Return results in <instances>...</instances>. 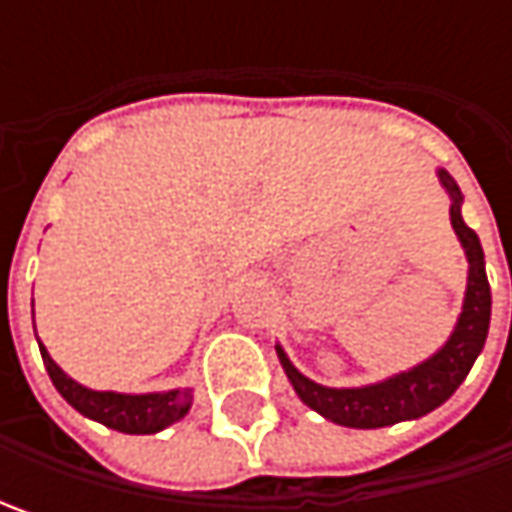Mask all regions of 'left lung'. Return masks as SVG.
<instances>
[{"label":"left lung","mask_w":512,"mask_h":512,"mask_svg":"<svg viewBox=\"0 0 512 512\" xmlns=\"http://www.w3.org/2000/svg\"><path fill=\"white\" fill-rule=\"evenodd\" d=\"M439 185L450 199V225L459 239L467 259V287H464L462 313L444 344L430 353L424 362L399 370L379 382L359 384V387H327V384L307 379L305 373L290 362L282 344H276L279 362L285 367L287 382L293 384L296 396L325 416L327 422L356 427V430H376L399 422L422 419L430 410L442 407L459 384L467 379L473 362L479 359L487 330H490V282L484 270V250L479 236L464 225L462 205L464 196L456 179L444 168L436 170Z\"/></svg>","instance_id":"obj_1"}]
</instances>
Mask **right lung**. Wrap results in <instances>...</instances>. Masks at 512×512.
Listing matches in <instances>:
<instances>
[{"mask_svg": "<svg viewBox=\"0 0 512 512\" xmlns=\"http://www.w3.org/2000/svg\"><path fill=\"white\" fill-rule=\"evenodd\" d=\"M33 333H36V325H33ZM39 353H42L45 370H48L53 387L59 390V396L82 416L105 424L110 430H119V433H130V436L159 433L170 424L182 422L193 404V387H173V390H153V393L93 390V387L76 382L53 362L48 347L42 342H39Z\"/></svg>", "mask_w": 512, "mask_h": 512, "instance_id": "obj_1", "label": "right lung"}]
</instances>
